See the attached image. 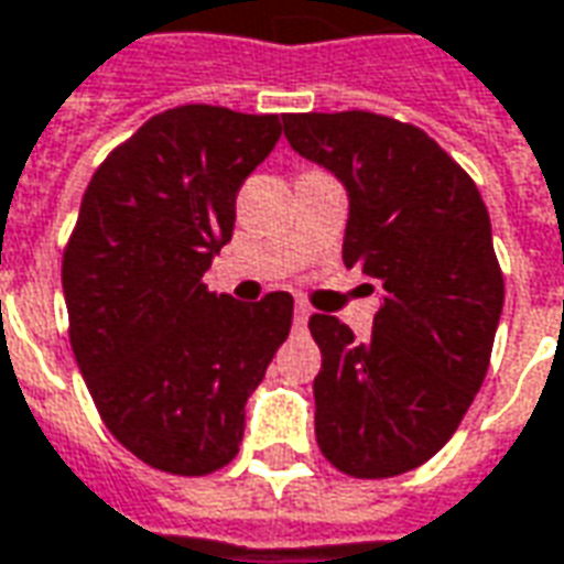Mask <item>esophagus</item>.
<instances>
[{"instance_id": "obj_1", "label": "esophagus", "mask_w": 564, "mask_h": 564, "mask_svg": "<svg viewBox=\"0 0 564 564\" xmlns=\"http://www.w3.org/2000/svg\"><path fill=\"white\" fill-rule=\"evenodd\" d=\"M311 317V308L305 302H295V326H305Z\"/></svg>"}]
</instances>
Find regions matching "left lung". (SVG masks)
<instances>
[{"label":"left lung","mask_w":564,"mask_h":564,"mask_svg":"<svg viewBox=\"0 0 564 564\" xmlns=\"http://www.w3.org/2000/svg\"><path fill=\"white\" fill-rule=\"evenodd\" d=\"M283 133L345 186L341 259L381 286L369 341L333 314L308 321L323 354L317 446L357 479L415 470L458 431L501 321L503 274L482 195L436 140L397 118L299 112L283 118Z\"/></svg>","instance_id":"8db88e82"}]
</instances>
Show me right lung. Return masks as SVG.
Here are the masks:
<instances>
[{
	"mask_svg": "<svg viewBox=\"0 0 564 564\" xmlns=\"http://www.w3.org/2000/svg\"><path fill=\"white\" fill-rule=\"evenodd\" d=\"M281 116L176 106L90 176L63 253L69 341L100 419L149 467L204 476L243 440V405L290 336L293 295L235 302L204 271Z\"/></svg>",
	"mask_w": 564,
	"mask_h": 564,
	"instance_id": "1",
	"label": "right lung"
}]
</instances>
